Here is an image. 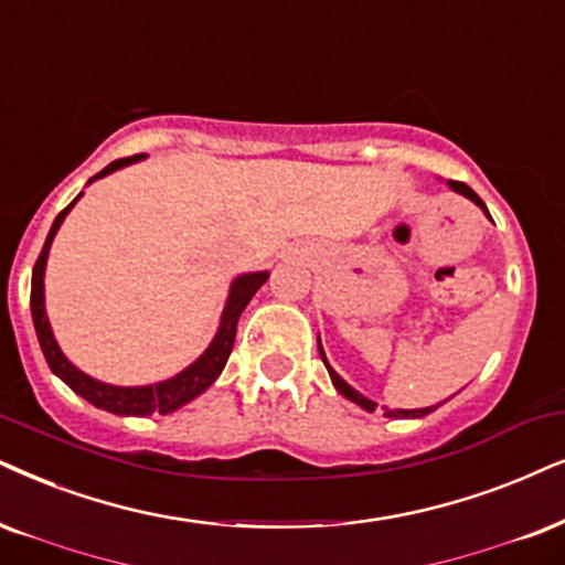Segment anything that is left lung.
Returning <instances> with one entry per match:
<instances>
[{
    "instance_id": "obj_1",
    "label": "left lung",
    "mask_w": 565,
    "mask_h": 565,
    "mask_svg": "<svg viewBox=\"0 0 565 565\" xmlns=\"http://www.w3.org/2000/svg\"><path fill=\"white\" fill-rule=\"evenodd\" d=\"M448 184H451V190L461 192V195H467L469 200H472V203H477L484 213H488V209H484V203H482V198L477 195V192H475L472 188H469V184L456 182V180H448ZM488 216H490V213H488ZM318 349H320V356H323V362H326V367H328V375H331V381H333V385H335V391H339L341 396H347L349 402L360 404L362 409L375 412V406H377L375 402H370V398H365L362 394H356L352 385H349L347 381H341V377L333 373V367L328 365V360H326V354H323V347H320V341H318ZM433 409H435V406H427V409H412V412H404V409H385V417H425V414H430Z\"/></svg>"
}]
</instances>
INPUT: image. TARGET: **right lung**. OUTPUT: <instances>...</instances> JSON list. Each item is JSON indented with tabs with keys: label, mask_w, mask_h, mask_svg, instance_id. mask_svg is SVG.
Segmentation results:
<instances>
[{
	"label": "right lung",
	"mask_w": 565,
	"mask_h": 565,
	"mask_svg": "<svg viewBox=\"0 0 565 565\" xmlns=\"http://www.w3.org/2000/svg\"><path fill=\"white\" fill-rule=\"evenodd\" d=\"M138 159H142V156H127V159L111 161L109 167L98 171L93 180L109 174V171H114V169H122V167H127V163H132ZM77 198L60 213V216L54 218L52 230H49V237L44 242V249H41L39 260H35V266H33L31 312H33V326H35V335H39L41 352H44L52 373L60 375L62 381L75 391V394H81L85 402L98 406V409H106L114 414H132V417H146V414H153V412L169 414V412L180 409L182 404H188L195 396L203 394V391L209 388V385L221 375V370H224L226 360H230V354H232L234 335H237V320L242 316V310H245L249 299L255 297V291L266 284L268 274L266 270H260V274H245L232 284V295H230V302H226V307H224V316H221L216 339H213V344L209 349H205V354L200 356L198 362H192L184 373L171 377V381L156 383V385H140V388H119V385H106L102 381H93V377L81 373L75 365H70L67 356L60 352V347H56V341L52 335V328H49L46 310H44V268H46V258H49V247H52L56 230H60V224L70 213V209L77 203Z\"/></svg>",
	"instance_id": "obj_1"
}]
</instances>
